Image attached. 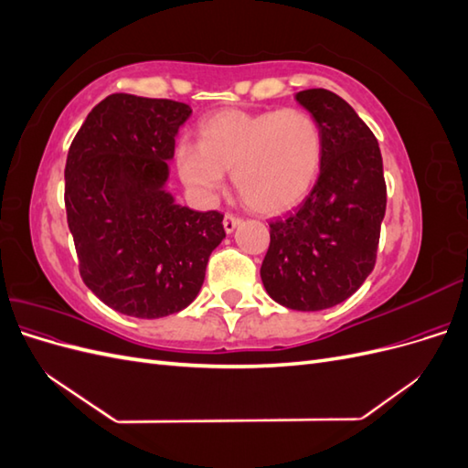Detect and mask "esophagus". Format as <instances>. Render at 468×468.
I'll list each match as a JSON object with an SVG mask.
<instances>
[{"label":"esophagus","mask_w":468,"mask_h":468,"mask_svg":"<svg viewBox=\"0 0 468 468\" xmlns=\"http://www.w3.org/2000/svg\"><path fill=\"white\" fill-rule=\"evenodd\" d=\"M239 222H242V220H239V217H236V215H230V212H229V215H226L224 217V220H222V224H224V230L226 232H234L236 230V226L239 224Z\"/></svg>","instance_id":"esophagus-1"}]
</instances>
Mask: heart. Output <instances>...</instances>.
Masks as SVG:
<instances>
[{
    "instance_id": "heart-1",
    "label": "heart",
    "mask_w": 468,
    "mask_h": 468,
    "mask_svg": "<svg viewBox=\"0 0 468 468\" xmlns=\"http://www.w3.org/2000/svg\"><path fill=\"white\" fill-rule=\"evenodd\" d=\"M199 143L176 152L179 177L197 195L212 199L232 172L242 203L260 215H281L313 191L324 158L322 126L299 107L226 109L201 121Z\"/></svg>"
}]
</instances>
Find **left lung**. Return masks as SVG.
Returning <instances> with one entry per match:
<instances>
[{"label": "left lung", "mask_w": 468, "mask_h": 468, "mask_svg": "<svg viewBox=\"0 0 468 468\" xmlns=\"http://www.w3.org/2000/svg\"><path fill=\"white\" fill-rule=\"evenodd\" d=\"M322 126L324 158L304 203L269 224L261 263L267 294L292 310L332 308L373 271L387 210V183L375 134L328 90L294 95Z\"/></svg>", "instance_id": "1"}]
</instances>
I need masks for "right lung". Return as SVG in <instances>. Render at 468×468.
I'll list each match as a JSON object with an SVG mask.
<instances>
[{
  "label": "right lung",
  "mask_w": 468,
  "mask_h": 468,
  "mask_svg": "<svg viewBox=\"0 0 468 468\" xmlns=\"http://www.w3.org/2000/svg\"><path fill=\"white\" fill-rule=\"evenodd\" d=\"M187 103L112 93L81 124L66 160L64 203L80 275L109 308L162 318L199 294L226 238L218 210L181 207L164 186Z\"/></svg>",
  "instance_id": "obj_1"
}]
</instances>
